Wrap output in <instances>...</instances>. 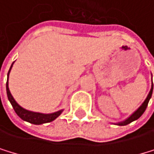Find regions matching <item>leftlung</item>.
<instances>
[{"instance_id":"obj_1","label":"left lung","mask_w":154,"mask_h":154,"mask_svg":"<svg viewBox=\"0 0 154 154\" xmlns=\"http://www.w3.org/2000/svg\"><path fill=\"white\" fill-rule=\"evenodd\" d=\"M152 90H153V83H152V88H150V91H149V94H148V97H146L145 101H144V102L142 103V105L139 107V108H138L134 112L131 113V115L127 119H125V120H123V121H121V122H118V123H116V125H118V126H125V125H128V124H130L131 122H133V121H134V120H136V119L139 118V117L143 115V113H144V112H145V110H146V108H147L149 101L150 97H152Z\"/></svg>"}]
</instances>
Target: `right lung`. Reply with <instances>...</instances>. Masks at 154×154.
<instances>
[{"instance_id": "add662e5", "label": "right lung", "mask_w": 154, "mask_h": 154, "mask_svg": "<svg viewBox=\"0 0 154 154\" xmlns=\"http://www.w3.org/2000/svg\"><path fill=\"white\" fill-rule=\"evenodd\" d=\"M14 63V62H13ZM13 63L8 71L7 74V82H6V94H7V97L8 100L10 101V103L13 107L14 111L16 112L17 115L23 119L24 121H27L31 124H35V125H41V124H44V123H49L52 122L53 120L60 116V113L63 112V110L57 111L56 112H52V113H42V112H31L28 110H25L24 108H23L21 106H20L16 100L14 99V97H12V94L9 91V87H8V76H9V73H10L11 68L13 66Z\"/></svg>"}]
</instances>
